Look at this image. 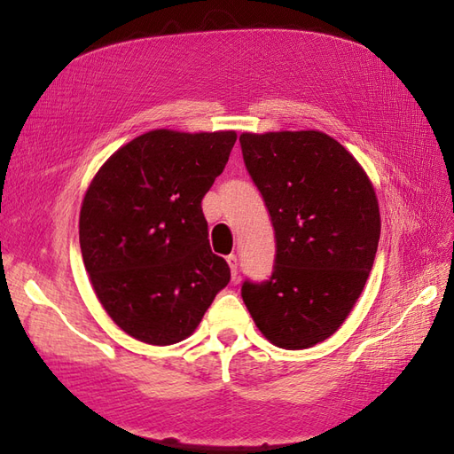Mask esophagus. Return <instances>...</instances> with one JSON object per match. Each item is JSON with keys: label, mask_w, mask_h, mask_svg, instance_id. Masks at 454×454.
Returning <instances> with one entry per match:
<instances>
[{"label": "esophagus", "mask_w": 454, "mask_h": 454, "mask_svg": "<svg viewBox=\"0 0 454 454\" xmlns=\"http://www.w3.org/2000/svg\"><path fill=\"white\" fill-rule=\"evenodd\" d=\"M226 261H228V264H230V272H231V280H236L238 278V257L234 253L231 254H228L226 257Z\"/></svg>", "instance_id": "obj_1"}]
</instances>
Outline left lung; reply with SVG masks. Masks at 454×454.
Returning <instances> with one entry per match:
<instances>
[{"mask_svg": "<svg viewBox=\"0 0 454 454\" xmlns=\"http://www.w3.org/2000/svg\"><path fill=\"white\" fill-rule=\"evenodd\" d=\"M239 144L276 239L270 278L243 282V303L274 345L312 347L341 326L363 294L381 228L376 192L328 134L246 132Z\"/></svg>", "mask_w": 454, "mask_h": 454, "instance_id": "left-lung-1", "label": "left lung"}]
</instances>
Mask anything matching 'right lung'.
<instances>
[{"instance_id": "add662e5", "label": "right lung", "mask_w": 454, "mask_h": 454, "mask_svg": "<svg viewBox=\"0 0 454 454\" xmlns=\"http://www.w3.org/2000/svg\"><path fill=\"white\" fill-rule=\"evenodd\" d=\"M236 132L151 130L122 145L91 180L80 208V249L116 326L151 345L197 328L230 266L208 246L201 208Z\"/></svg>"}]
</instances>
